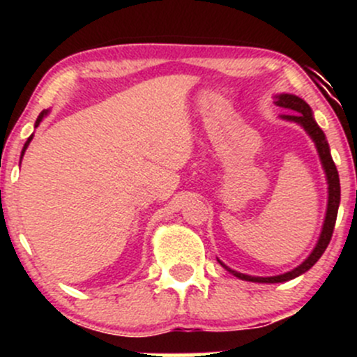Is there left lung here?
Wrapping results in <instances>:
<instances>
[{
  "label": "left lung",
  "instance_id": "obj_1",
  "mask_svg": "<svg viewBox=\"0 0 357 357\" xmlns=\"http://www.w3.org/2000/svg\"><path fill=\"white\" fill-rule=\"evenodd\" d=\"M277 105L280 107H285L289 110H294L290 114H284V119L287 121H294L298 122L304 129L309 132V136L314 139L315 146H317L319 155H321V161L324 169H326V176H327V183H329V204H327V215H326V221H324V228L321 233V238H319L317 247L314 248V252L310 253V257L307 258L302 265H298L297 268H294L292 272H287L284 275H277V277H250L245 275V273H238L235 270L228 268L227 265H223L228 272H231L233 275L241 278V280H248V282H260V284H277V282H287L292 280L302 273L307 272L319 258L322 257V253L326 252L327 245H329L331 238H333L334 233V227H335V218H337V210H339V202H341V184H339V174H337V167H335L333 155H331L329 151V144H327L326 136H324L322 129L317 126V122L314 121L312 117V110H310L309 105L305 104L304 100L298 99L296 96H289V93H284V96L278 97Z\"/></svg>",
  "mask_w": 357,
  "mask_h": 357
}]
</instances>
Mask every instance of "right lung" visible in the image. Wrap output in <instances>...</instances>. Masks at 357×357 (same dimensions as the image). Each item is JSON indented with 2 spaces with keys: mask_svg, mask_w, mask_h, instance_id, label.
Wrapping results in <instances>:
<instances>
[{
  "mask_svg": "<svg viewBox=\"0 0 357 357\" xmlns=\"http://www.w3.org/2000/svg\"><path fill=\"white\" fill-rule=\"evenodd\" d=\"M45 114H47V110H42V112H40V116H38V119H36V122H35V127H38V124H40V121H42V119H43V116H45ZM31 139H33V136H30V137H28V141H26V142H24V147H23V151H22V155L24 154V151H26V147H28V144H30V141H31Z\"/></svg>",
  "mask_w": 357,
  "mask_h": 357,
  "instance_id": "right-lung-1",
  "label": "right lung"
}]
</instances>
